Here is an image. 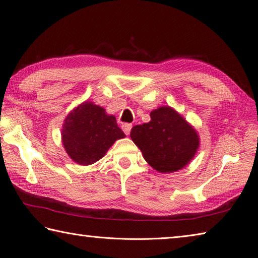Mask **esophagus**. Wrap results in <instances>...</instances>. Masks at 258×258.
Returning a JSON list of instances; mask_svg holds the SVG:
<instances>
[{
  "mask_svg": "<svg viewBox=\"0 0 258 258\" xmlns=\"http://www.w3.org/2000/svg\"><path fill=\"white\" fill-rule=\"evenodd\" d=\"M131 128H132V123H123L122 126H121V129H122V131H123L124 134H126L127 136L130 134Z\"/></svg>",
  "mask_w": 258,
  "mask_h": 258,
  "instance_id": "esophagus-1",
  "label": "esophagus"
}]
</instances>
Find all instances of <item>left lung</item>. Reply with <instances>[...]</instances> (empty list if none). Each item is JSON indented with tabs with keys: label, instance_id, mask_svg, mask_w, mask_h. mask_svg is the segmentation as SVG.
I'll return each instance as SVG.
<instances>
[{
	"label": "left lung",
	"instance_id": "left-lung-1",
	"mask_svg": "<svg viewBox=\"0 0 258 258\" xmlns=\"http://www.w3.org/2000/svg\"><path fill=\"white\" fill-rule=\"evenodd\" d=\"M130 137L148 165L161 173L185 167L199 147L196 130L169 106L151 112V121L132 127Z\"/></svg>",
	"mask_w": 258,
	"mask_h": 258
}]
</instances>
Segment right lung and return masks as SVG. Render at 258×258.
<instances>
[{
	"label": "right lung",
	"instance_id": "obj_1",
	"mask_svg": "<svg viewBox=\"0 0 258 258\" xmlns=\"http://www.w3.org/2000/svg\"><path fill=\"white\" fill-rule=\"evenodd\" d=\"M124 138L113 115L92 102H84L69 114L62 129V143L75 162L88 166L105 155L118 139Z\"/></svg>",
	"mask_w": 258,
	"mask_h": 258
}]
</instances>
